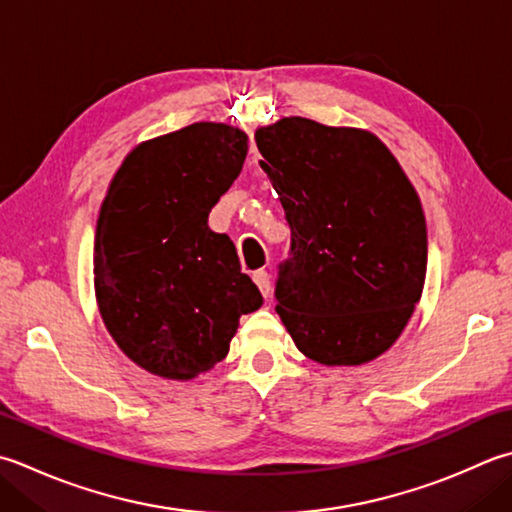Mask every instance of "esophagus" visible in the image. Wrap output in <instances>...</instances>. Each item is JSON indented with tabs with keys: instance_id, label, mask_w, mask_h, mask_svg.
<instances>
[{
	"instance_id": "1",
	"label": "esophagus",
	"mask_w": 512,
	"mask_h": 512,
	"mask_svg": "<svg viewBox=\"0 0 512 512\" xmlns=\"http://www.w3.org/2000/svg\"><path fill=\"white\" fill-rule=\"evenodd\" d=\"M253 279H255V284L259 286V290H262V295L270 297V293H273V284H270V275L266 273V270H257Z\"/></svg>"
}]
</instances>
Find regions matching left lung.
<instances>
[{
  "label": "left lung",
  "mask_w": 512,
  "mask_h": 512,
  "mask_svg": "<svg viewBox=\"0 0 512 512\" xmlns=\"http://www.w3.org/2000/svg\"><path fill=\"white\" fill-rule=\"evenodd\" d=\"M255 142L290 226L277 315L315 362H370L395 344L422 297L428 237L413 184L366 130L284 117Z\"/></svg>",
  "instance_id": "left-lung-1"
}]
</instances>
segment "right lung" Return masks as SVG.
Masks as SVG:
<instances>
[{
    "mask_svg": "<svg viewBox=\"0 0 512 512\" xmlns=\"http://www.w3.org/2000/svg\"><path fill=\"white\" fill-rule=\"evenodd\" d=\"M248 137L190 124L128 153L95 233V293L108 333L148 373L190 379L222 362L239 317L264 297L208 213L242 173Z\"/></svg>",
    "mask_w": 512,
    "mask_h": 512,
    "instance_id": "add662e5",
    "label": "right lung"
}]
</instances>
